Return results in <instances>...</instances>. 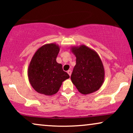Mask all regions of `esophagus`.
Instances as JSON below:
<instances>
[{
    "label": "esophagus",
    "mask_w": 133,
    "mask_h": 133,
    "mask_svg": "<svg viewBox=\"0 0 133 133\" xmlns=\"http://www.w3.org/2000/svg\"><path fill=\"white\" fill-rule=\"evenodd\" d=\"M71 70H68V71H67V72H68V74H69V76H71Z\"/></svg>",
    "instance_id": "obj_1"
}]
</instances>
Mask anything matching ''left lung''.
<instances>
[{
  "label": "left lung",
  "instance_id": "left-lung-1",
  "mask_svg": "<svg viewBox=\"0 0 133 133\" xmlns=\"http://www.w3.org/2000/svg\"><path fill=\"white\" fill-rule=\"evenodd\" d=\"M71 51L76 57L71 76L72 83L83 94L97 91L105 79L104 67L99 54L85 45L71 46Z\"/></svg>",
  "mask_w": 133,
  "mask_h": 133
}]
</instances>
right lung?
Here are the masks:
<instances>
[{"instance_id": "1", "label": "right lung", "mask_w": 133, "mask_h": 133, "mask_svg": "<svg viewBox=\"0 0 133 133\" xmlns=\"http://www.w3.org/2000/svg\"><path fill=\"white\" fill-rule=\"evenodd\" d=\"M60 46L55 43L45 44L38 49L32 56L28 68L31 85L38 93L52 96L59 90L62 82L70 78L56 62Z\"/></svg>"}]
</instances>
